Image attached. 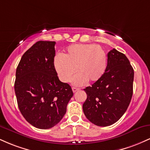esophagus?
<instances>
[{"instance_id":"esophagus-1","label":"esophagus","mask_w":150,"mask_h":150,"mask_svg":"<svg viewBox=\"0 0 150 150\" xmlns=\"http://www.w3.org/2000/svg\"><path fill=\"white\" fill-rule=\"evenodd\" d=\"M72 89H73V92H77V91H78L80 89L77 88V87H72Z\"/></svg>"}]
</instances>
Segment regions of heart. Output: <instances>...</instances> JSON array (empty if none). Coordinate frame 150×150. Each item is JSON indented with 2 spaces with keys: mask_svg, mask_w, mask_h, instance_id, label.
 <instances>
[{
  "mask_svg": "<svg viewBox=\"0 0 150 150\" xmlns=\"http://www.w3.org/2000/svg\"><path fill=\"white\" fill-rule=\"evenodd\" d=\"M54 66L61 80L68 82L74 74L73 83L81 85L87 80L97 82L104 75L107 66V56L101 46L94 44H74L63 56H56Z\"/></svg>",
  "mask_w": 150,
  "mask_h": 150,
  "instance_id": "1",
  "label": "heart"
}]
</instances>
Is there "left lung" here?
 Here are the masks:
<instances>
[{
	"instance_id": "8db88e82",
	"label": "left lung",
	"mask_w": 150,
	"mask_h": 150,
	"mask_svg": "<svg viewBox=\"0 0 150 150\" xmlns=\"http://www.w3.org/2000/svg\"><path fill=\"white\" fill-rule=\"evenodd\" d=\"M102 77L84 90L87 94L83 112L98 126H108L124 114L132 96L134 70L128 58L113 49L108 53Z\"/></svg>"
}]
</instances>
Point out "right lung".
Returning <instances> with one entry per match:
<instances>
[{"instance_id": "1", "label": "right lung", "mask_w": 150, "mask_h": 150, "mask_svg": "<svg viewBox=\"0 0 150 150\" xmlns=\"http://www.w3.org/2000/svg\"><path fill=\"white\" fill-rule=\"evenodd\" d=\"M55 42L39 41L22 56L16 70L15 92L18 108L28 123L49 129L61 121L73 96L59 80L54 67Z\"/></svg>"}]
</instances>
